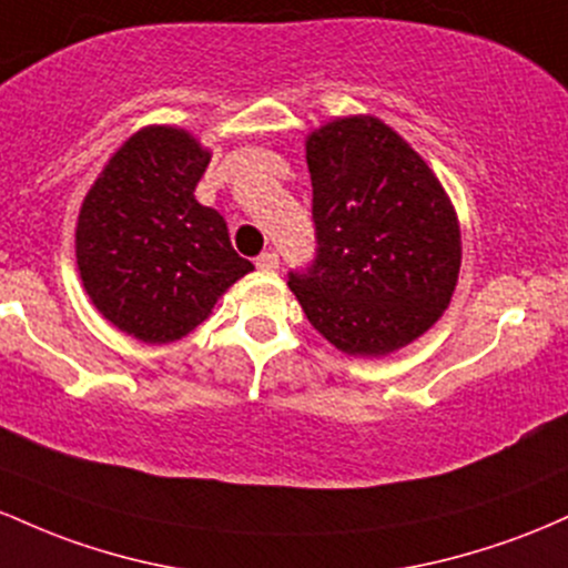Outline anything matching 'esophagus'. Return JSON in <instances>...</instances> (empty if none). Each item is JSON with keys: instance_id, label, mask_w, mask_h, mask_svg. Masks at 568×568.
I'll return each instance as SVG.
<instances>
[{"instance_id": "34e87169", "label": "esophagus", "mask_w": 568, "mask_h": 568, "mask_svg": "<svg viewBox=\"0 0 568 568\" xmlns=\"http://www.w3.org/2000/svg\"><path fill=\"white\" fill-rule=\"evenodd\" d=\"M260 267V271H265V273H271V271H276L278 267V254L276 252H263L257 257V263H254Z\"/></svg>"}]
</instances>
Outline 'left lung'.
<instances>
[{
    "label": "left lung",
    "mask_w": 568,
    "mask_h": 568,
    "mask_svg": "<svg viewBox=\"0 0 568 568\" xmlns=\"http://www.w3.org/2000/svg\"><path fill=\"white\" fill-rule=\"evenodd\" d=\"M316 260L290 273L303 314L337 352L388 356L450 305L462 227L429 163L375 114H346L305 136Z\"/></svg>",
    "instance_id": "left-lung-1"
}]
</instances>
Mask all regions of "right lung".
<instances>
[{
    "label": "right lung",
    "instance_id": "1",
    "mask_svg": "<svg viewBox=\"0 0 568 568\" xmlns=\"http://www.w3.org/2000/svg\"><path fill=\"white\" fill-rule=\"evenodd\" d=\"M212 152L180 125H144L106 161L74 231L93 308L142 343L182 341L254 271L220 212L195 201Z\"/></svg>",
    "mask_w": 568,
    "mask_h": 568
}]
</instances>
